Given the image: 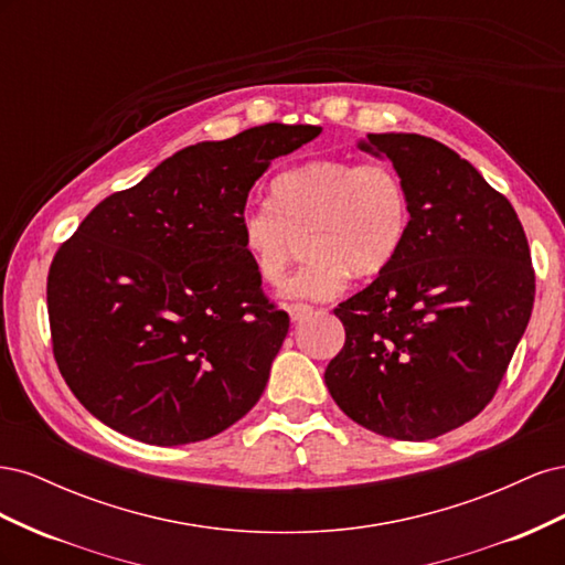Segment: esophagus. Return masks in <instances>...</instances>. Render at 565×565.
Returning a JSON list of instances; mask_svg holds the SVG:
<instances>
[{
    "label": "esophagus",
    "instance_id": "obj_1",
    "mask_svg": "<svg viewBox=\"0 0 565 565\" xmlns=\"http://www.w3.org/2000/svg\"><path fill=\"white\" fill-rule=\"evenodd\" d=\"M287 313H289V318H292V322H299V320H303L306 316H311L313 313V306H309V303H292L287 309Z\"/></svg>",
    "mask_w": 565,
    "mask_h": 565
}]
</instances>
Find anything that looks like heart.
I'll list each match as a JSON object with an SVG mask.
<instances>
[{"mask_svg":"<svg viewBox=\"0 0 565 565\" xmlns=\"http://www.w3.org/2000/svg\"><path fill=\"white\" fill-rule=\"evenodd\" d=\"M409 231L401 174L380 160H313L270 183V202L241 214V243L264 282L282 280L303 237L306 264L280 289L287 299L328 301L349 276L372 278L396 259Z\"/></svg>","mask_w":565,"mask_h":565,"instance_id":"obj_1","label":"heart"}]
</instances>
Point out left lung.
<instances>
[{
	"instance_id": "8db88e82",
	"label": "left lung",
	"mask_w": 565,
	"mask_h": 565,
	"mask_svg": "<svg viewBox=\"0 0 565 565\" xmlns=\"http://www.w3.org/2000/svg\"><path fill=\"white\" fill-rule=\"evenodd\" d=\"M409 198L396 259L339 303L347 341L324 370L334 403L365 429L429 440L492 401L527 328L535 273L511 202L455 150L419 134H367Z\"/></svg>"
}]
</instances>
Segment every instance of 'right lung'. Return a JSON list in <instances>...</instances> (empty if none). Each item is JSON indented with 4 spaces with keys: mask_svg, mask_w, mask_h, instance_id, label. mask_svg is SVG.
<instances>
[{
    "mask_svg": "<svg viewBox=\"0 0 565 565\" xmlns=\"http://www.w3.org/2000/svg\"><path fill=\"white\" fill-rule=\"evenodd\" d=\"M320 131L270 122L188 146L61 245L46 280L54 358L96 419L169 448L262 398L289 316L262 292L241 214L268 164Z\"/></svg>",
    "mask_w": 565,
    "mask_h": 565,
    "instance_id": "obj_1",
    "label": "right lung"
}]
</instances>
